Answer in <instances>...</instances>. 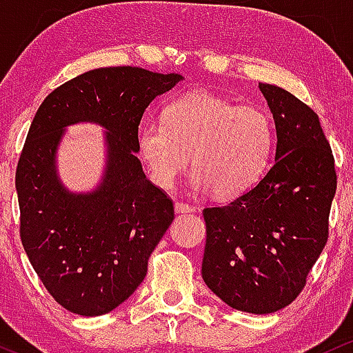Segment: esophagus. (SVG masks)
Masks as SVG:
<instances>
[{"mask_svg":"<svg viewBox=\"0 0 353 353\" xmlns=\"http://www.w3.org/2000/svg\"><path fill=\"white\" fill-rule=\"evenodd\" d=\"M175 212L176 213H192L193 207H192V205H188V203H183V201H176Z\"/></svg>","mask_w":353,"mask_h":353,"instance_id":"esophagus-1","label":"esophagus"}]
</instances>
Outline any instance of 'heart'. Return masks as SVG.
<instances>
[{
    "label": "heart",
    "instance_id": "obj_1",
    "mask_svg": "<svg viewBox=\"0 0 353 353\" xmlns=\"http://www.w3.org/2000/svg\"><path fill=\"white\" fill-rule=\"evenodd\" d=\"M137 141L148 175L160 188H172L192 163L196 170L192 187L227 200L250 188L267 170L273 123L256 105L192 91L166 105L163 121H145Z\"/></svg>",
    "mask_w": 353,
    "mask_h": 353
}]
</instances>
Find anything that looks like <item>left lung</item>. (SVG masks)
Instances as JSON below:
<instances>
[{
    "label": "left lung",
    "mask_w": 353,
    "mask_h": 353,
    "mask_svg": "<svg viewBox=\"0 0 353 353\" xmlns=\"http://www.w3.org/2000/svg\"><path fill=\"white\" fill-rule=\"evenodd\" d=\"M259 88L275 121V163L228 205L203 210L201 275L228 307L262 315L303 290L328 239L336 173L314 110L280 86Z\"/></svg>",
    "instance_id": "8db88e82"
}]
</instances>
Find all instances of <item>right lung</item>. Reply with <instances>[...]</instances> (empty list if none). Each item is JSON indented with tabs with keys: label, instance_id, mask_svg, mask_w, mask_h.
<instances>
[{
	"label": "right lung",
	"instance_id": "right-lung-1",
	"mask_svg": "<svg viewBox=\"0 0 353 353\" xmlns=\"http://www.w3.org/2000/svg\"><path fill=\"white\" fill-rule=\"evenodd\" d=\"M180 80L134 66L91 70L51 91L34 114L17 168L19 236L46 290L73 314L123 303L175 219L134 153L145 110ZM80 121L109 130L102 183L88 194L70 192L56 175L62 128Z\"/></svg>",
	"mask_w": 353,
	"mask_h": 353
}]
</instances>
